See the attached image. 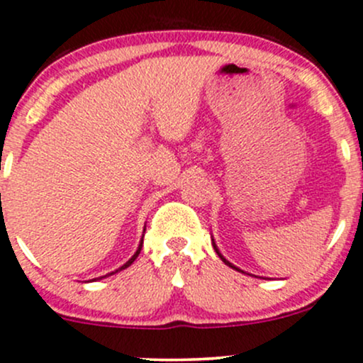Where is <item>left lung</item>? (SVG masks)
<instances>
[{"instance_id": "left-lung-1", "label": "left lung", "mask_w": 363, "mask_h": 363, "mask_svg": "<svg viewBox=\"0 0 363 363\" xmlns=\"http://www.w3.org/2000/svg\"><path fill=\"white\" fill-rule=\"evenodd\" d=\"M213 249H216V252H217V255H219V257H220V259H223V262H224V264H228V266H230V268H233V269H236V272H242V269H240V268H236V266H235V264H231V262H230V261H228V259H226V257H224V255H223V254H220V252H219V249H217L216 242H213ZM242 273H245V272H242Z\"/></svg>"}]
</instances>
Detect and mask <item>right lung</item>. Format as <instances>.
Instances as JSON below:
<instances>
[{
  "label": "right lung",
  "instance_id": "add662e5",
  "mask_svg": "<svg viewBox=\"0 0 363 363\" xmlns=\"http://www.w3.org/2000/svg\"><path fill=\"white\" fill-rule=\"evenodd\" d=\"M144 231H146V228H144ZM143 238H144V236H143ZM143 238H140V242H139V247H137L135 254H133V255H132V257H130V259H128V261H127V262H125V264H123V266H121V268H118V269H116V272H113V273H109V274H114V273L121 272V269L128 268V266H130V264H132V262H133V261H135V259H137V255H139V254H140V249H143V242H144V240H143ZM106 277H108V274H106Z\"/></svg>",
  "mask_w": 363,
  "mask_h": 363
}]
</instances>
